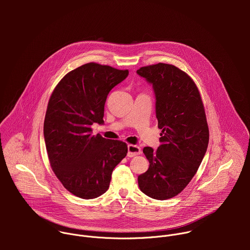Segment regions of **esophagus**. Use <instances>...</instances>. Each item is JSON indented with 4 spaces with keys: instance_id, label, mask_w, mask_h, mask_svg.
I'll list each match as a JSON object with an SVG mask.
<instances>
[{
    "instance_id": "1",
    "label": "esophagus",
    "mask_w": 250,
    "mask_h": 250,
    "mask_svg": "<svg viewBox=\"0 0 250 250\" xmlns=\"http://www.w3.org/2000/svg\"><path fill=\"white\" fill-rule=\"evenodd\" d=\"M141 150H140V147L137 146H133V145H129L127 146V156L128 157H133V156H136L138 154H140Z\"/></svg>"
}]
</instances>
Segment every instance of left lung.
Listing matches in <instances>:
<instances>
[{
	"label": "left lung",
	"mask_w": 250,
	"mask_h": 250,
	"mask_svg": "<svg viewBox=\"0 0 250 250\" xmlns=\"http://www.w3.org/2000/svg\"><path fill=\"white\" fill-rule=\"evenodd\" d=\"M136 73L152 85L162 130L156 150L144 148L149 168L138 176V186L146 196L163 201L181 193L196 174L208 145V123L199 90L184 71L158 63Z\"/></svg>",
	"instance_id": "left-lung-1"
}]
</instances>
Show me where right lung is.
I'll use <instances>...</instances> for the list:
<instances>
[{
  "instance_id": "obj_1",
  "label": "right lung",
  "mask_w": 250,
  "mask_h": 250,
  "mask_svg": "<svg viewBox=\"0 0 250 250\" xmlns=\"http://www.w3.org/2000/svg\"><path fill=\"white\" fill-rule=\"evenodd\" d=\"M128 70L98 63L67 73L53 90L43 125L50 166L65 189L82 199L97 198L109 189L114 168L125 157L121 140L93 135L92 125L104 124L110 91Z\"/></svg>"
}]
</instances>
